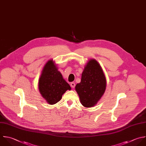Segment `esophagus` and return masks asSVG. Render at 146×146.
<instances>
[{
    "label": "esophagus",
    "instance_id": "esophagus-1",
    "mask_svg": "<svg viewBox=\"0 0 146 146\" xmlns=\"http://www.w3.org/2000/svg\"><path fill=\"white\" fill-rule=\"evenodd\" d=\"M70 86L72 88H74L75 86V83L74 82H72V83H70Z\"/></svg>",
    "mask_w": 146,
    "mask_h": 146
}]
</instances>
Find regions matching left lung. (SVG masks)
<instances>
[{"label":"left lung","instance_id":"1","mask_svg":"<svg viewBox=\"0 0 146 146\" xmlns=\"http://www.w3.org/2000/svg\"><path fill=\"white\" fill-rule=\"evenodd\" d=\"M107 80L100 64L91 59L85 65L81 81L75 86L81 104L85 107L95 106L105 92Z\"/></svg>","mask_w":146,"mask_h":146}]
</instances>
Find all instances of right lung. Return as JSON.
I'll list each match as a JSON object with an SVG mask.
<instances>
[{
	"label": "right lung",
	"mask_w": 146,
	"mask_h": 146,
	"mask_svg": "<svg viewBox=\"0 0 146 146\" xmlns=\"http://www.w3.org/2000/svg\"><path fill=\"white\" fill-rule=\"evenodd\" d=\"M38 88L42 97L51 105L60 101L63 94L71 89L52 59L49 60L43 68L38 80Z\"/></svg>",
	"instance_id": "add662e5"
}]
</instances>
